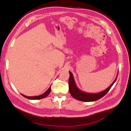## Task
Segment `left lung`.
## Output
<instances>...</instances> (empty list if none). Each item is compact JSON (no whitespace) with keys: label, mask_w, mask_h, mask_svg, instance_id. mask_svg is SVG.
I'll use <instances>...</instances> for the list:
<instances>
[{"label":"left lung","mask_w":131,"mask_h":131,"mask_svg":"<svg viewBox=\"0 0 131 131\" xmlns=\"http://www.w3.org/2000/svg\"><path fill=\"white\" fill-rule=\"evenodd\" d=\"M70 76L69 78V81H68V84H69V90L70 93L72 95V97L74 98L77 99V100L81 101H84V102H93V101H96L98 100H100V98H102L103 96L108 93V91L110 90V89L112 88L114 82L116 81V79L117 76L116 77L115 80L112 83V84L111 85L109 88H107L104 91H102L100 93H85L82 91H80L79 90L75 85V83L74 80L73 76L72 74V73L69 72Z\"/></svg>","instance_id":"left-lung-1"}]
</instances>
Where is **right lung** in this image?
<instances>
[{
	"label": "right lung",
	"mask_w": 131,
	"mask_h": 131,
	"mask_svg": "<svg viewBox=\"0 0 131 131\" xmlns=\"http://www.w3.org/2000/svg\"><path fill=\"white\" fill-rule=\"evenodd\" d=\"M51 86L49 88V89L47 90V91H46V92L43 93L41 95H40V96H33V97H28V96H25V95H23L22 94H21L22 96L23 97H25L28 99H29V100H40V99H42V98H45L46 97H47L48 95L49 94V93H50L51 92Z\"/></svg>",
	"instance_id": "right-lung-1"
}]
</instances>
